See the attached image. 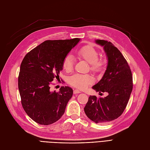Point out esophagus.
<instances>
[{
  "label": "esophagus",
  "instance_id": "obj_1",
  "mask_svg": "<svg viewBox=\"0 0 150 150\" xmlns=\"http://www.w3.org/2000/svg\"><path fill=\"white\" fill-rule=\"evenodd\" d=\"M81 92L80 91H79L78 89H74V94H79V93H81Z\"/></svg>",
  "mask_w": 150,
  "mask_h": 150
}]
</instances>
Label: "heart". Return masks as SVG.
<instances>
[{
	"mask_svg": "<svg viewBox=\"0 0 150 150\" xmlns=\"http://www.w3.org/2000/svg\"><path fill=\"white\" fill-rule=\"evenodd\" d=\"M77 56L89 63L91 71L94 72H101L104 66V61L99 59L98 51L93 47L84 46L77 51ZM74 59L71 54H67L62 62V67L66 72H70L73 69ZM69 83L75 88L85 89L93 82V78L89 74H74L68 79Z\"/></svg>",
	"mask_w": 150,
	"mask_h": 150,
	"instance_id": "heart-1",
	"label": "heart"
}]
</instances>
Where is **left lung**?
I'll list each match as a JSON object with an SVG mask.
<instances>
[{
	"mask_svg": "<svg viewBox=\"0 0 150 150\" xmlns=\"http://www.w3.org/2000/svg\"><path fill=\"white\" fill-rule=\"evenodd\" d=\"M96 42L103 46L108 65L102 79L93 89L108 94L104 98L90 96L84 110L91 121L105 123L117 119L125 110L133 89V76L128 62L118 49L107 40L98 39Z\"/></svg>",
	"mask_w": 150,
	"mask_h": 150,
	"instance_id": "8db88e82",
	"label": "left lung"
}]
</instances>
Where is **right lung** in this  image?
<instances>
[{
	"mask_svg": "<svg viewBox=\"0 0 150 150\" xmlns=\"http://www.w3.org/2000/svg\"><path fill=\"white\" fill-rule=\"evenodd\" d=\"M79 40H46L27 54L21 62L18 88L22 106L40 125L52 124L64 115L73 90L62 86L59 92H52L50 86L54 79H59L63 60Z\"/></svg>",
	"mask_w": 150,
	"mask_h": 150,
	"instance_id": "add662e5",
	"label": "right lung"
}]
</instances>
